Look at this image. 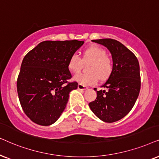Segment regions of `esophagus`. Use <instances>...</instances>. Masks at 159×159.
<instances>
[{
    "mask_svg": "<svg viewBox=\"0 0 159 159\" xmlns=\"http://www.w3.org/2000/svg\"><path fill=\"white\" fill-rule=\"evenodd\" d=\"M78 89L79 90H81V91H84V90H86L88 89V87L87 86H84V85H82V84H78Z\"/></svg>",
    "mask_w": 159,
    "mask_h": 159,
    "instance_id": "obj_1",
    "label": "esophagus"
}]
</instances>
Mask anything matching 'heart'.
I'll list each match as a JSON object with an SVG mask.
<instances>
[{
  "label": "heart",
  "mask_w": 159,
  "mask_h": 159,
  "mask_svg": "<svg viewBox=\"0 0 159 159\" xmlns=\"http://www.w3.org/2000/svg\"><path fill=\"white\" fill-rule=\"evenodd\" d=\"M89 64L88 73H79L74 75L73 80L84 86L94 85L101 81H105L113 71V62L107 57L104 48L98 46H92L82 52L81 59L75 54H72L67 61V68L71 73H78L83 64Z\"/></svg>",
  "instance_id": "obj_1"
}]
</instances>
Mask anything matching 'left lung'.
Segmentation results:
<instances>
[{
	"mask_svg": "<svg viewBox=\"0 0 159 159\" xmlns=\"http://www.w3.org/2000/svg\"><path fill=\"white\" fill-rule=\"evenodd\" d=\"M92 41L110 51L113 58V71L101 86L106 89L97 91L96 99L89 106L102 121H117L129 113L139 96L141 84L139 62L129 49L116 40L103 39Z\"/></svg>",
	"mask_w": 159,
	"mask_h": 159,
	"instance_id": "obj_1",
	"label": "left lung"
}]
</instances>
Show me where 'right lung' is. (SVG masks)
I'll return each mask as SVG.
<instances>
[{
  "instance_id": "1",
  "label": "right lung",
  "mask_w": 159,
  "mask_h": 159,
  "mask_svg": "<svg viewBox=\"0 0 159 159\" xmlns=\"http://www.w3.org/2000/svg\"><path fill=\"white\" fill-rule=\"evenodd\" d=\"M84 41H46L25 55L17 79L19 99L32 121L49 126L60 117L77 82L68 83L67 61Z\"/></svg>"
}]
</instances>
